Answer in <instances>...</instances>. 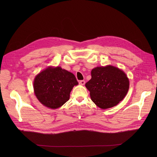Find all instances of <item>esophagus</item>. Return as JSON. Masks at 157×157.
<instances>
[{
    "instance_id": "obj_1",
    "label": "esophagus",
    "mask_w": 157,
    "mask_h": 157,
    "mask_svg": "<svg viewBox=\"0 0 157 157\" xmlns=\"http://www.w3.org/2000/svg\"><path fill=\"white\" fill-rule=\"evenodd\" d=\"M79 83L80 85H84L85 84V81H84V80H81V81H79Z\"/></svg>"
}]
</instances>
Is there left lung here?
Listing matches in <instances>:
<instances>
[{"label": "left lung", "mask_w": 157, "mask_h": 157, "mask_svg": "<svg viewBox=\"0 0 157 157\" xmlns=\"http://www.w3.org/2000/svg\"><path fill=\"white\" fill-rule=\"evenodd\" d=\"M92 78L85 84L92 101L101 109L117 105L127 95L129 81L125 72L111 65L97 67L91 72Z\"/></svg>", "instance_id": "1"}]
</instances>
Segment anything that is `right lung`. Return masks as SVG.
<instances>
[{
	"instance_id": "obj_1",
	"label": "right lung",
	"mask_w": 157,
	"mask_h": 157,
	"mask_svg": "<svg viewBox=\"0 0 157 157\" xmlns=\"http://www.w3.org/2000/svg\"><path fill=\"white\" fill-rule=\"evenodd\" d=\"M78 84L72 73L60 67H48L35 78L34 90L41 104L56 109L69 101L73 86Z\"/></svg>"
}]
</instances>
